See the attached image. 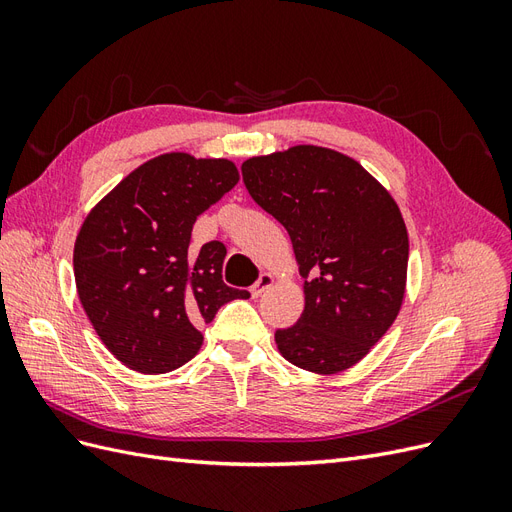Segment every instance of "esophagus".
<instances>
[{
	"instance_id": "34e87169",
	"label": "esophagus",
	"mask_w": 512,
	"mask_h": 512,
	"mask_svg": "<svg viewBox=\"0 0 512 512\" xmlns=\"http://www.w3.org/2000/svg\"><path fill=\"white\" fill-rule=\"evenodd\" d=\"M273 284H275V277H273L271 273H262V275L258 277V282L252 286V297L258 299L260 294L265 292V290H269Z\"/></svg>"
}]
</instances>
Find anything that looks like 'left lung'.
<instances>
[{"instance_id": "8db88e82", "label": "left lung", "mask_w": 512, "mask_h": 512, "mask_svg": "<svg viewBox=\"0 0 512 512\" xmlns=\"http://www.w3.org/2000/svg\"><path fill=\"white\" fill-rule=\"evenodd\" d=\"M247 192L290 235L303 277L299 322L280 354L320 376L369 354L406 299L408 230L389 190L346 153L294 145L241 164Z\"/></svg>"}]
</instances>
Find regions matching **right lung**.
I'll list each match as a JSON object with an SVG mask.
<instances>
[{
	"instance_id": "right-lung-1",
	"label": "right lung",
	"mask_w": 512,
	"mask_h": 512,
	"mask_svg": "<svg viewBox=\"0 0 512 512\" xmlns=\"http://www.w3.org/2000/svg\"><path fill=\"white\" fill-rule=\"evenodd\" d=\"M226 158L170 151L134 168L87 213L74 241V282L89 322L117 361L166 374L203 346L200 324L250 292L222 282L226 247L190 250L200 213L235 188Z\"/></svg>"
}]
</instances>
